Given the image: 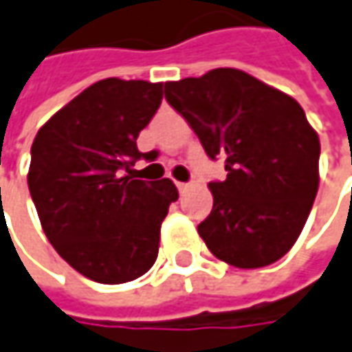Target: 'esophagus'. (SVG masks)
<instances>
[{
	"label": "esophagus",
	"mask_w": 352,
	"mask_h": 352,
	"mask_svg": "<svg viewBox=\"0 0 352 352\" xmlns=\"http://www.w3.org/2000/svg\"><path fill=\"white\" fill-rule=\"evenodd\" d=\"M175 185H177V189H179V192H185L187 189H189V183H181V181H177Z\"/></svg>",
	"instance_id": "esophagus-1"
}]
</instances>
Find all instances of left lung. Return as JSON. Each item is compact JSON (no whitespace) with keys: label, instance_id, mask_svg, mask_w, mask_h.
<instances>
[{"label":"left lung","instance_id":"obj_1","mask_svg":"<svg viewBox=\"0 0 352 352\" xmlns=\"http://www.w3.org/2000/svg\"><path fill=\"white\" fill-rule=\"evenodd\" d=\"M165 98L199 135L224 181L208 183L212 210L197 226L234 267H264L289 252L319 189V135L282 90L238 69L165 82Z\"/></svg>","mask_w":352,"mask_h":352}]
</instances>
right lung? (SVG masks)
Returning <instances> with one entry per match:
<instances>
[{"instance_id": "add662e5", "label": "right lung", "mask_w": 352, "mask_h": 352, "mask_svg": "<svg viewBox=\"0 0 352 352\" xmlns=\"http://www.w3.org/2000/svg\"><path fill=\"white\" fill-rule=\"evenodd\" d=\"M163 98V82L104 78L88 86L37 131L29 192L38 221L76 272L98 283L144 276L160 252L161 222L179 199L169 179L130 175L138 135Z\"/></svg>"}]
</instances>
